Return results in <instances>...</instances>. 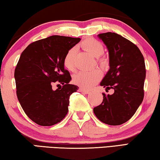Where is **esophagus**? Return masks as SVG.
<instances>
[{
  "label": "esophagus",
  "mask_w": 160,
  "mask_h": 160,
  "mask_svg": "<svg viewBox=\"0 0 160 160\" xmlns=\"http://www.w3.org/2000/svg\"><path fill=\"white\" fill-rule=\"evenodd\" d=\"M78 90H79L80 92H82V93H84V94H89V91L82 89V88H80V89Z\"/></svg>",
  "instance_id": "1"
}]
</instances>
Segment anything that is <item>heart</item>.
I'll return each instance as SVG.
<instances>
[{"label":"heart","instance_id":"obj_1","mask_svg":"<svg viewBox=\"0 0 160 160\" xmlns=\"http://www.w3.org/2000/svg\"><path fill=\"white\" fill-rule=\"evenodd\" d=\"M81 46L93 56L97 58V63L102 68H107L108 62L105 58H99L105 52L102 44L94 38H87L81 43ZM76 48H72L66 52L63 65L67 70L73 71L76 67ZM101 78V72L98 69L89 71H79L73 76V82L84 89H89L98 83Z\"/></svg>","mask_w":160,"mask_h":160}]
</instances>
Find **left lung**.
I'll return each instance as SVG.
<instances>
[{"instance_id":"left-lung-1","label":"left lung","mask_w":160,"mask_h":160,"mask_svg":"<svg viewBox=\"0 0 160 160\" xmlns=\"http://www.w3.org/2000/svg\"><path fill=\"white\" fill-rule=\"evenodd\" d=\"M107 46L110 69L100 83L112 94L102 93L103 101L94 108L104 123L118 126L128 121L142 104L146 77L144 58L135 44L115 32L98 34Z\"/></svg>"}]
</instances>
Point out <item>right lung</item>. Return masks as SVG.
<instances>
[{"label": "right lung", "instance_id": "obj_1", "mask_svg": "<svg viewBox=\"0 0 160 160\" xmlns=\"http://www.w3.org/2000/svg\"><path fill=\"white\" fill-rule=\"evenodd\" d=\"M80 40L50 36L31 43L21 55L14 71L17 98L27 116L40 126L57 124L68 113L69 97L78 87L68 84L71 77L63 59ZM54 82L63 86L53 90Z\"/></svg>", "mask_w": 160, "mask_h": 160}]
</instances>
